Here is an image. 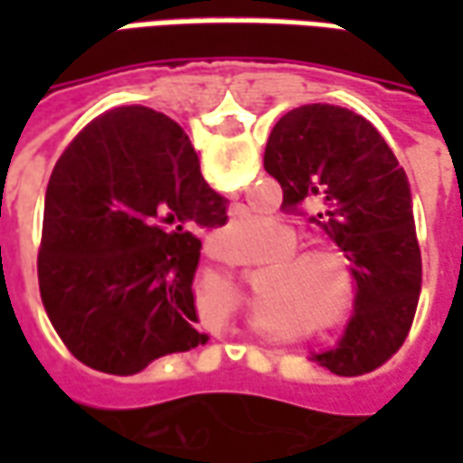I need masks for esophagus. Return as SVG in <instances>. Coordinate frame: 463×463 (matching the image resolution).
Returning a JSON list of instances; mask_svg holds the SVG:
<instances>
[{
	"mask_svg": "<svg viewBox=\"0 0 463 463\" xmlns=\"http://www.w3.org/2000/svg\"><path fill=\"white\" fill-rule=\"evenodd\" d=\"M208 252H211V258H222V252L218 245H211V248H208Z\"/></svg>",
	"mask_w": 463,
	"mask_h": 463,
	"instance_id": "34e87169",
	"label": "esophagus"
}]
</instances>
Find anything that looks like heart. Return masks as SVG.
<instances>
[{"label": "heart", "instance_id": "obj_1", "mask_svg": "<svg viewBox=\"0 0 463 463\" xmlns=\"http://www.w3.org/2000/svg\"><path fill=\"white\" fill-rule=\"evenodd\" d=\"M265 218L258 213H242L222 225L221 235L228 250L241 252L250 248L265 231ZM280 252L275 262H265L260 270V288L268 300L260 307L265 315L290 310L300 317H315L320 332H342L357 315V280L354 268L337 245L312 242L298 245L290 228H280ZM292 247V251L287 248Z\"/></svg>", "mask_w": 463, "mask_h": 463}]
</instances>
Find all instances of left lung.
Instances as JSON below:
<instances>
[{
    "label": "left lung",
    "mask_w": 463,
    "mask_h": 463,
    "mask_svg": "<svg viewBox=\"0 0 463 463\" xmlns=\"http://www.w3.org/2000/svg\"><path fill=\"white\" fill-rule=\"evenodd\" d=\"M262 161L282 205H315L310 221L354 268L357 315L337 347L312 359L345 377L377 369L402 347L421 290L407 173L367 118L332 104L288 111Z\"/></svg>",
    "instance_id": "1"
}]
</instances>
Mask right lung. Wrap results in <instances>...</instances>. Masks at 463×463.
Returning <instances> with one entry per match:
<instances>
[{"label":"right lung","mask_w":463,"mask_h":463,"mask_svg":"<svg viewBox=\"0 0 463 463\" xmlns=\"http://www.w3.org/2000/svg\"><path fill=\"white\" fill-rule=\"evenodd\" d=\"M225 211L173 118L121 106L86 123L49 178L36 260L66 349L86 367L128 377L205 345L195 327V231L225 225Z\"/></svg>","instance_id":"obj_1"}]
</instances>
